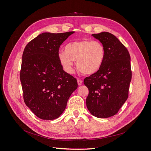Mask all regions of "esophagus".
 <instances>
[{
    "mask_svg": "<svg viewBox=\"0 0 151 151\" xmlns=\"http://www.w3.org/2000/svg\"><path fill=\"white\" fill-rule=\"evenodd\" d=\"M77 83L78 85H81L82 84V81L80 78H77Z\"/></svg>",
    "mask_w": 151,
    "mask_h": 151,
    "instance_id": "obj_1",
    "label": "esophagus"
}]
</instances>
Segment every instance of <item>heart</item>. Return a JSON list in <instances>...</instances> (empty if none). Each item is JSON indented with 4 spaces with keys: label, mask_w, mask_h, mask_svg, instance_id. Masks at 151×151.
Listing matches in <instances>:
<instances>
[{
    "label": "heart",
    "mask_w": 151,
    "mask_h": 151,
    "mask_svg": "<svg viewBox=\"0 0 151 151\" xmlns=\"http://www.w3.org/2000/svg\"><path fill=\"white\" fill-rule=\"evenodd\" d=\"M105 56L101 43L89 39L69 42L64 47V51H60L58 55L60 63L67 73H73L74 61H76L77 69L88 76L94 75L101 69Z\"/></svg>",
    "instance_id": "b5f03b06"
}]
</instances>
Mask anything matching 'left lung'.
<instances>
[{
  "label": "left lung",
  "mask_w": 151,
  "mask_h": 151,
  "mask_svg": "<svg viewBox=\"0 0 151 151\" xmlns=\"http://www.w3.org/2000/svg\"><path fill=\"white\" fill-rule=\"evenodd\" d=\"M93 37L103 45L106 56L98 73L85 78L89 90L86 104L98 118L116 114L127 101L132 79L130 56L126 47L113 34L102 32Z\"/></svg>",
  "instance_id": "1"
}]
</instances>
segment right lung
Segmentation results:
<instances>
[{
	"label": "right lung",
	"instance_id": "right-lung-1",
	"mask_svg": "<svg viewBox=\"0 0 151 151\" xmlns=\"http://www.w3.org/2000/svg\"><path fill=\"white\" fill-rule=\"evenodd\" d=\"M74 33H42L24 50L20 72L24 101L41 119L58 118L77 88L76 78L63 70L58 58L60 45Z\"/></svg>",
	"mask_w": 151,
	"mask_h": 151
}]
</instances>
